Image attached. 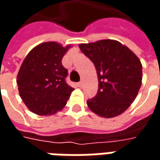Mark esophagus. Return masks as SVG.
<instances>
[{"mask_svg": "<svg viewBox=\"0 0 160 160\" xmlns=\"http://www.w3.org/2000/svg\"><path fill=\"white\" fill-rule=\"evenodd\" d=\"M77 86L80 87V88H81V87H83V82H82V81H80V82H78Z\"/></svg>", "mask_w": 160, "mask_h": 160, "instance_id": "obj_1", "label": "esophagus"}]
</instances>
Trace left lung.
<instances>
[{"instance_id":"8db88e82","label":"left lung","mask_w":160,"mask_h":160,"mask_svg":"<svg viewBox=\"0 0 160 160\" xmlns=\"http://www.w3.org/2000/svg\"><path fill=\"white\" fill-rule=\"evenodd\" d=\"M79 47L93 62L98 80V93L87 100L88 107L102 118L122 114L134 102L141 88V61L127 46L116 40H99Z\"/></svg>"}]
</instances>
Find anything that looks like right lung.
Returning a JSON list of instances; mask_svg holds the SVG:
<instances>
[{"label": "right lung", "mask_w": 160, "mask_h": 160, "mask_svg": "<svg viewBox=\"0 0 160 160\" xmlns=\"http://www.w3.org/2000/svg\"><path fill=\"white\" fill-rule=\"evenodd\" d=\"M71 46L42 42L26 56L17 75L19 96L26 107L39 116L62 110L74 89L66 82L68 70L62 60Z\"/></svg>", "instance_id": "add662e5"}]
</instances>
